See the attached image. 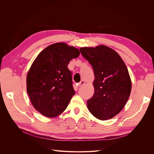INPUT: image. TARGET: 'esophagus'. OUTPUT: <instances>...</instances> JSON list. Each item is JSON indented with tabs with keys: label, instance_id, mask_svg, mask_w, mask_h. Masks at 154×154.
<instances>
[{
	"label": "esophagus",
	"instance_id": "obj_1",
	"mask_svg": "<svg viewBox=\"0 0 154 154\" xmlns=\"http://www.w3.org/2000/svg\"><path fill=\"white\" fill-rule=\"evenodd\" d=\"M85 82L84 81H83V80H82L80 82H79L78 83V87H82L83 85H84L85 84Z\"/></svg>",
	"mask_w": 154,
	"mask_h": 154
}]
</instances>
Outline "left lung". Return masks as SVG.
<instances>
[{"instance_id": "1", "label": "left lung", "mask_w": 154, "mask_h": 154, "mask_svg": "<svg viewBox=\"0 0 154 154\" xmlns=\"http://www.w3.org/2000/svg\"><path fill=\"white\" fill-rule=\"evenodd\" d=\"M80 51L92 66L95 76L94 93L87 101L88 109L98 119L112 118L123 109L131 92L127 67L119 54L107 46L84 47Z\"/></svg>"}]
</instances>
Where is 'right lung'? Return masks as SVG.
I'll return each instance as SVG.
<instances>
[{"label": "right lung", "instance_id": "1", "mask_svg": "<svg viewBox=\"0 0 154 154\" xmlns=\"http://www.w3.org/2000/svg\"><path fill=\"white\" fill-rule=\"evenodd\" d=\"M79 55L77 48L58 42L48 46L32 62L27 74V92L41 114L54 118L66 109L75 94L67 65Z\"/></svg>", "mask_w": 154, "mask_h": 154}]
</instances>
